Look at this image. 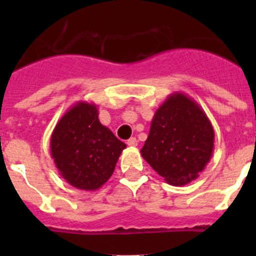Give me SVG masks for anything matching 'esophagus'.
Listing matches in <instances>:
<instances>
[{"mask_svg": "<svg viewBox=\"0 0 256 256\" xmlns=\"http://www.w3.org/2000/svg\"><path fill=\"white\" fill-rule=\"evenodd\" d=\"M138 141L136 140V138H128V142L126 144H128V146H130V147H136L138 146Z\"/></svg>", "mask_w": 256, "mask_h": 256, "instance_id": "obj_1", "label": "esophagus"}]
</instances>
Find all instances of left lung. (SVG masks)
Here are the masks:
<instances>
[{
	"label": "left lung",
	"mask_w": 256,
	"mask_h": 256,
	"mask_svg": "<svg viewBox=\"0 0 256 256\" xmlns=\"http://www.w3.org/2000/svg\"><path fill=\"white\" fill-rule=\"evenodd\" d=\"M213 150L208 116L192 98L174 92L154 112L141 154L167 183L183 186L200 176Z\"/></svg>",
	"instance_id": "obj_1"
}]
</instances>
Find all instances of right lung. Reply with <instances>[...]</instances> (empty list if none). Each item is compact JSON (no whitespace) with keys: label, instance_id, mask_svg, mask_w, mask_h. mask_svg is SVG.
<instances>
[{"label":"right lung","instance_id":"add662e5","mask_svg":"<svg viewBox=\"0 0 256 256\" xmlns=\"http://www.w3.org/2000/svg\"><path fill=\"white\" fill-rule=\"evenodd\" d=\"M96 105L78 102L54 128L50 154L60 176L82 190L108 182L126 144L99 121Z\"/></svg>","mask_w":256,"mask_h":256}]
</instances>
